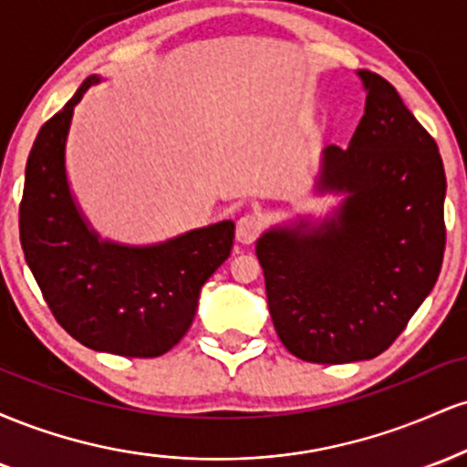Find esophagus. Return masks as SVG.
I'll use <instances>...</instances> for the list:
<instances>
[{"mask_svg": "<svg viewBox=\"0 0 467 467\" xmlns=\"http://www.w3.org/2000/svg\"><path fill=\"white\" fill-rule=\"evenodd\" d=\"M261 226H264V222H261V217L256 215V213H245V215H241L237 222L239 244H252V241L259 237Z\"/></svg>", "mask_w": 467, "mask_h": 467, "instance_id": "1", "label": "esophagus"}]
</instances>
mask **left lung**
I'll return each mask as SVG.
<instances>
[{"mask_svg": "<svg viewBox=\"0 0 467 467\" xmlns=\"http://www.w3.org/2000/svg\"><path fill=\"white\" fill-rule=\"evenodd\" d=\"M364 116L349 147L323 151L318 191L347 192L334 217L256 241L281 342L305 362L371 360L435 287L446 250V171L435 138L393 85L360 69Z\"/></svg>", "mask_w": 467, "mask_h": 467, "instance_id": "8db88e82", "label": "left lung"}]
</instances>
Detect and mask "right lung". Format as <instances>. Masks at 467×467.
Returning a JSON list of instances; mask_svg holds the SVG:
<instances>
[{"label":"right lung","mask_w":467,"mask_h":467,"mask_svg":"<svg viewBox=\"0 0 467 467\" xmlns=\"http://www.w3.org/2000/svg\"><path fill=\"white\" fill-rule=\"evenodd\" d=\"M89 77L36 133L26 164L19 239L57 323L80 345L127 358H158L192 325L203 283L230 256L234 223L219 222L158 245L100 241L72 200L66 138Z\"/></svg>","instance_id":"1"}]
</instances>
